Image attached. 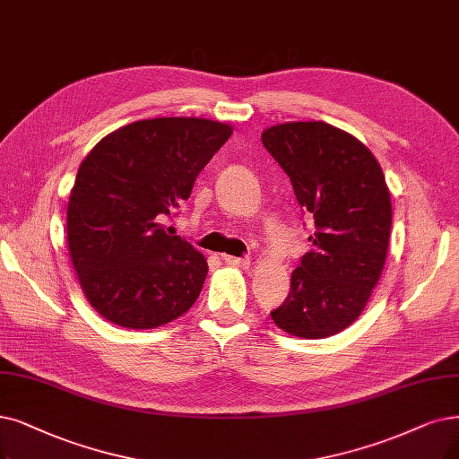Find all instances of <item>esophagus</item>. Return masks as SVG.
I'll return each instance as SVG.
<instances>
[{"label": "esophagus", "instance_id": "obj_1", "mask_svg": "<svg viewBox=\"0 0 459 459\" xmlns=\"http://www.w3.org/2000/svg\"><path fill=\"white\" fill-rule=\"evenodd\" d=\"M222 260L233 267H239V269H248L250 267V260L248 258H235V255H222Z\"/></svg>", "mask_w": 459, "mask_h": 459}]
</instances>
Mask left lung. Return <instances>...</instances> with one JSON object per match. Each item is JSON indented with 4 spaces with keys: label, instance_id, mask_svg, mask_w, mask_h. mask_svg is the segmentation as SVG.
Wrapping results in <instances>:
<instances>
[{
    "label": "left lung",
    "instance_id": "8db88e82",
    "mask_svg": "<svg viewBox=\"0 0 459 459\" xmlns=\"http://www.w3.org/2000/svg\"><path fill=\"white\" fill-rule=\"evenodd\" d=\"M262 143L291 180L316 231L271 313L282 332L332 337L358 320L386 262L392 201L380 163L352 134L325 122L265 127Z\"/></svg>",
    "mask_w": 459,
    "mask_h": 459
}]
</instances>
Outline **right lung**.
Here are the masks:
<instances>
[{
  "mask_svg": "<svg viewBox=\"0 0 459 459\" xmlns=\"http://www.w3.org/2000/svg\"><path fill=\"white\" fill-rule=\"evenodd\" d=\"M231 134V124L209 118H146L105 135L81 161L67 201V250L84 298L105 320L152 329L195 303L207 260L161 218L190 197Z\"/></svg>",
  "mask_w": 459,
  "mask_h": 459,
  "instance_id": "right-lung-1",
  "label": "right lung"
}]
</instances>
